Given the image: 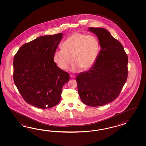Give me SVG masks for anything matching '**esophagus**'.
<instances>
[{"label":"esophagus","mask_w":146,"mask_h":146,"mask_svg":"<svg viewBox=\"0 0 146 146\" xmlns=\"http://www.w3.org/2000/svg\"><path fill=\"white\" fill-rule=\"evenodd\" d=\"M70 78H72V79H74V78H75V76L74 75L71 74V75H70Z\"/></svg>","instance_id":"34e87169"}]
</instances>
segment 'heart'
<instances>
[{
  "instance_id": "obj_1",
  "label": "heart",
  "mask_w": 146,
  "mask_h": 146,
  "mask_svg": "<svg viewBox=\"0 0 146 146\" xmlns=\"http://www.w3.org/2000/svg\"><path fill=\"white\" fill-rule=\"evenodd\" d=\"M100 51V43L97 37L86 34L75 33L70 36L53 54V60L58 67L65 70L74 62L73 71L81 68L87 71L94 65Z\"/></svg>"
}]
</instances>
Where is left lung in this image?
Returning a JSON list of instances; mask_svg holds the SVG:
<instances>
[{"instance_id":"1","label":"left lung","mask_w":146,"mask_h":146,"mask_svg":"<svg viewBox=\"0 0 146 146\" xmlns=\"http://www.w3.org/2000/svg\"><path fill=\"white\" fill-rule=\"evenodd\" d=\"M97 36L101 50L89 70L76 80L81 101L91 106H102L119 95L128 75V57L122 44L102 28H89Z\"/></svg>"}]
</instances>
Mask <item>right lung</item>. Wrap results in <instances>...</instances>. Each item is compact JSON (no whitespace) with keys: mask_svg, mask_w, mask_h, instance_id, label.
<instances>
[{"mask_svg":"<svg viewBox=\"0 0 146 146\" xmlns=\"http://www.w3.org/2000/svg\"><path fill=\"white\" fill-rule=\"evenodd\" d=\"M62 37V33L40 36L23 44L14 56V84L24 100L33 106L47 109L57 105L62 88L70 80L69 74L53 60Z\"/></svg>","mask_w":146,"mask_h":146,"instance_id":"1","label":"right lung"}]
</instances>
